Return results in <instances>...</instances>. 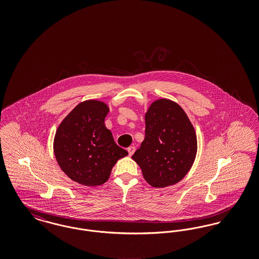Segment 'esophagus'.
Wrapping results in <instances>:
<instances>
[{
  "label": "esophagus",
  "instance_id": "obj_1",
  "mask_svg": "<svg viewBox=\"0 0 259 259\" xmlns=\"http://www.w3.org/2000/svg\"><path fill=\"white\" fill-rule=\"evenodd\" d=\"M127 150H128V153H129V155H130V156H132V155L134 154V152H135L136 148L134 147V146H132V147H129Z\"/></svg>",
  "mask_w": 259,
  "mask_h": 259
}]
</instances>
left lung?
I'll return each instance as SVG.
<instances>
[{"label":"left lung","mask_w":259,"mask_h":259,"mask_svg":"<svg viewBox=\"0 0 259 259\" xmlns=\"http://www.w3.org/2000/svg\"><path fill=\"white\" fill-rule=\"evenodd\" d=\"M146 137L132 158L149 185L162 188L181 182L197 153L195 129L183 108L169 99L153 101L145 114Z\"/></svg>","instance_id":"left-lung-1"}]
</instances>
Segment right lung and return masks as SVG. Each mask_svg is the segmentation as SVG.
<instances>
[{
    "mask_svg": "<svg viewBox=\"0 0 259 259\" xmlns=\"http://www.w3.org/2000/svg\"><path fill=\"white\" fill-rule=\"evenodd\" d=\"M109 106L87 100L62 120L53 141L54 155L62 171L85 186L105 184L117 160L128 155L105 125Z\"/></svg>",
    "mask_w": 259,
    "mask_h": 259,
    "instance_id": "right-lung-1",
    "label": "right lung"
}]
</instances>
